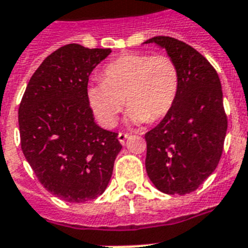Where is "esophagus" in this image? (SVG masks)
<instances>
[{
	"mask_svg": "<svg viewBox=\"0 0 248 248\" xmlns=\"http://www.w3.org/2000/svg\"><path fill=\"white\" fill-rule=\"evenodd\" d=\"M127 137H128V134H124V132H120V134H118V141H120V142L124 145V141H126V139H127Z\"/></svg>",
	"mask_w": 248,
	"mask_h": 248,
	"instance_id": "esophagus-1",
	"label": "esophagus"
}]
</instances>
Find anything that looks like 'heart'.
Returning <instances> with one entry per match:
<instances>
[{
	"instance_id": "heart-1",
	"label": "heart",
	"mask_w": 248,
	"mask_h": 248,
	"mask_svg": "<svg viewBox=\"0 0 248 248\" xmlns=\"http://www.w3.org/2000/svg\"><path fill=\"white\" fill-rule=\"evenodd\" d=\"M179 91V73L168 55L124 54L103 70V82L88 85L87 98L105 127L117 122L126 99L127 122L160 120L171 109Z\"/></svg>"
}]
</instances>
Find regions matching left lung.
<instances>
[{"instance_id":"left-lung-1","label":"left lung","mask_w":248,"mask_h":248,"mask_svg":"<svg viewBox=\"0 0 248 248\" xmlns=\"http://www.w3.org/2000/svg\"><path fill=\"white\" fill-rule=\"evenodd\" d=\"M164 47L179 73L171 109L145 134L146 171L165 194L197 190L216 170L223 151L227 116L219 77L211 63L188 44L155 36L145 44Z\"/></svg>"}]
</instances>
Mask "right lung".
Segmentation results:
<instances>
[{"mask_svg":"<svg viewBox=\"0 0 248 248\" xmlns=\"http://www.w3.org/2000/svg\"><path fill=\"white\" fill-rule=\"evenodd\" d=\"M109 53L79 44L59 47L32 74L18 108L28 163L44 188L70 203L106 190L122 149L118 134L95 124L87 98L89 76Z\"/></svg>","mask_w":248,"mask_h":248,"instance_id":"1","label":"right lung"}]
</instances>
